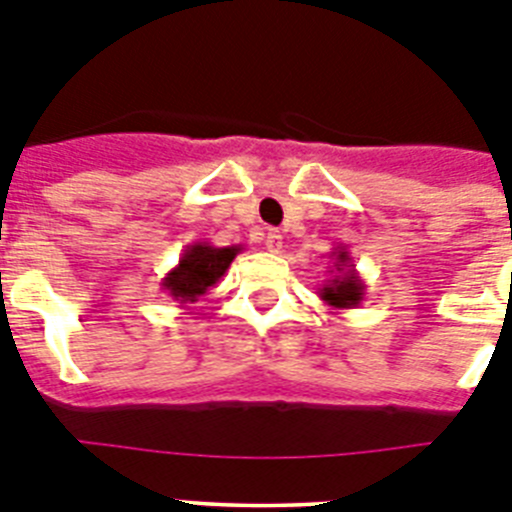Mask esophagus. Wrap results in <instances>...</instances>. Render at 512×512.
Returning <instances> with one entry per match:
<instances>
[{
    "label": "esophagus",
    "instance_id": "obj_1",
    "mask_svg": "<svg viewBox=\"0 0 512 512\" xmlns=\"http://www.w3.org/2000/svg\"><path fill=\"white\" fill-rule=\"evenodd\" d=\"M264 246L269 248L271 253H279V248H282V233H279V230H269L264 238Z\"/></svg>",
    "mask_w": 512,
    "mask_h": 512
}]
</instances>
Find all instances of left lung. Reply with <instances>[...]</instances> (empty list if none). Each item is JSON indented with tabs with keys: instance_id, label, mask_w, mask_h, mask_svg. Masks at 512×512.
I'll return each mask as SVG.
<instances>
[{
	"instance_id": "1",
	"label": "left lung",
	"mask_w": 512,
	"mask_h": 512,
	"mask_svg": "<svg viewBox=\"0 0 512 512\" xmlns=\"http://www.w3.org/2000/svg\"><path fill=\"white\" fill-rule=\"evenodd\" d=\"M330 259H333V269H330L333 277L318 289V297L330 310H351V307H359L364 302L366 284L359 277V271H356L351 253L346 251V246H336L330 251Z\"/></svg>"
}]
</instances>
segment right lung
I'll list each match as a JSON object with an SVG mask.
<instances>
[{"instance_id": "right-lung-1", "label": "right lung", "mask_w": 512, "mask_h": 512, "mask_svg": "<svg viewBox=\"0 0 512 512\" xmlns=\"http://www.w3.org/2000/svg\"><path fill=\"white\" fill-rule=\"evenodd\" d=\"M241 251V246L217 248L207 241L189 243L179 264L161 279V289L174 297L179 307H189V302L200 300L207 289L225 277L228 266Z\"/></svg>"}]
</instances>
